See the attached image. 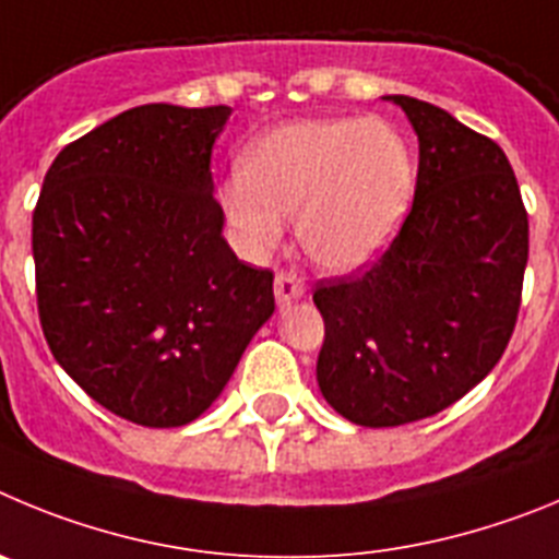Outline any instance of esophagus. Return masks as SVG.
Masks as SVG:
<instances>
[{
	"instance_id": "1",
	"label": "esophagus",
	"mask_w": 559,
	"mask_h": 559,
	"mask_svg": "<svg viewBox=\"0 0 559 559\" xmlns=\"http://www.w3.org/2000/svg\"><path fill=\"white\" fill-rule=\"evenodd\" d=\"M306 295V284L295 273H278L275 275V300L278 306H289L292 300H298Z\"/></svg>"
}]
</instances>
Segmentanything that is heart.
Instances as JSON below:
<instances>
[{"label": "heart", "mask_w": 559, "mask_h": 559, "mask_svg": "<svg viewBox=\"0 0 559 559\" xmlns=\"http://www.w3.org/2000/svg\"><path fill=\"white\" fill-rule=\"evenodd\" d=\"M406 135L384 119H304L250 144L242 175L219 189L248 255H267L295 217L304 253L329 273H354L384 253L415 194Z\"/></svg>", "instance_id": "heart-1"}]
</instances>
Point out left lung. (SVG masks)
Masks as SVG:
<instances>
[{
  "instance_id": "8db88e82",
  "label": "left lung",
  "mask_w": 559,
  "mask_h": 559,
  "mask_svg": "<svg viewBox=\"0 0 559 559\" xmlns=\"http://www.w3.org/2000/svg\"><path fill=\"white\" fill-rule=\"evenodd\" d=\"M420 144L412 211L379 261L323 278L314 306L323 399L356 426L437 415L504 354L521 306L530 219L499 144L449 110L392 94Z\"/></svg>"
}]
</instances>
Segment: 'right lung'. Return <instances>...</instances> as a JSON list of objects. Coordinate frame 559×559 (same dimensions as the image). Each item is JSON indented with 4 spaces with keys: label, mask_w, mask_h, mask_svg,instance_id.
<instances>
[{
    "label": "right lung",
    "mask_w": 559,
    "mask_h": 559,
    "mask_svg": "<svg viewBox=\"0 0 559 559\" xmlns=\"http://www.w3.org/2000/svg\"><path fill=\"white\" fill-rule=\"evenodd\" d=\"M228 117V105L124 110L60 150L35 203L49 350L130 424H192L275 311L273 273L236 259L214 200L211 147Z\"/></svg>",
    "instance_id": "right-lung-1"
}]
</instances>
